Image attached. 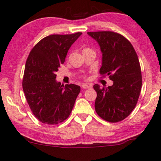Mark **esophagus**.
Here are the masks:
<instances>
[{
    "label": "esophagus",
    "instance_id": "esophagus-1",
    "mask_svg": "<svg viewBox=\"0 0 161 161\" xmlns=\"http://www.w3.org/2000/svg\"><path fill=\"white\" fill-rule=\"evenodd\" d=\"M82 88H84V89H88V88H91V87H92V85H89V84H82Z\"/></svg>",
    "mask_w": 161,
    "mask_h": 161
}]
</instances>
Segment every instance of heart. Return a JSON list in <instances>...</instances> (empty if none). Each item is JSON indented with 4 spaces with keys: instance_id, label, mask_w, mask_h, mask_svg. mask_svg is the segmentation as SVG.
I'll return each instance as SVG.
<instances>
[{
    "instance_id": "b5f03b06",
    "label": "heart",
    "mask_w": 161,
    "mask_h": 161,
    "mask_svg": "<svg viewBox=\"0 0 161 161\" xmlns=\"http://www.w3.org/2000/svg\"><path fill=\"white\" fill-rule=\"evenodd\" d=\"M85 49H87V48H85Z\"/></svg>"
}]
</instances>
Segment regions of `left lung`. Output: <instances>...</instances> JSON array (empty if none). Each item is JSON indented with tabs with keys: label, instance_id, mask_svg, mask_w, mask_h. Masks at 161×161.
Here are the masks:
<instances>
[{
	"label": "left lung",
	"instance_id": "1",
	"mask_svg": "<svg viewBox=\"0 0 161 161\" xmlns=\"http://www.w3.org/2000/svg\"><path fill=\"white\" fill-rule=\"evenodd\" d=\"M96 40L102 53L100 74H107L112 86L94 85L97 93L95 109L107 121L118 122L126 119L136 108L140 95L142 76L138 55L127 39L113 31L87 32Z\"/></svg>",
	"mask_w": 161,
	"mask_h": 161
}]
</instances>
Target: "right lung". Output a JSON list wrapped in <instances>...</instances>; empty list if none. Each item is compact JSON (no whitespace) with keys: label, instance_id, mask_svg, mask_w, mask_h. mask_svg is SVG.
<instances>
[{"label":"right lung","instance_id":"obj_1","mask_svg":"<svg viewBox=\"0 0 161 161\" xmlns=\"http://www.w3.org/2000/svg\"><path fill=\"white\" fill-rule=\"evenodd\" d=\"M81 34L77 32L47 36L34 46L28 57L23 89L31 112L42 123H61L71 113L80 87L61 85L56 80V72Z\"/></svg>","mask_w":161,"mask_h":161}]
</instances>
